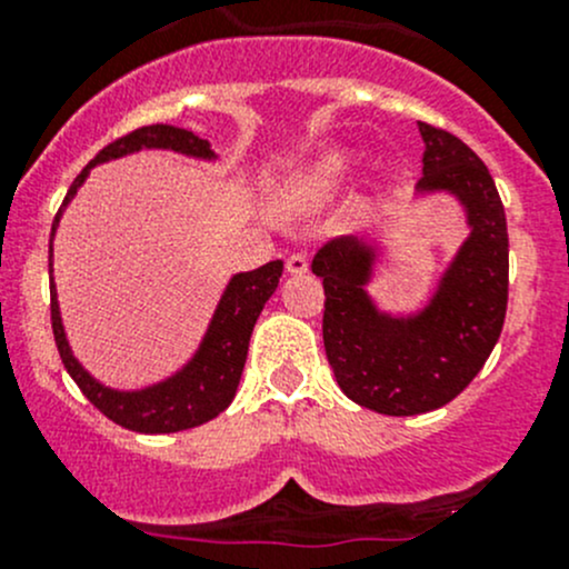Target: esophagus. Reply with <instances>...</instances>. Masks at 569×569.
Returning a JSON list of instances; mask_svg holds the SVG:
<instances>
[{
  "label": "esophagus",
  "mask_w": 569,
  "mask_h": 569,
  "mask_svg": "<svg viewBox=\"0 0 569 569\" xmlns=\"http://www.w3.org/2000/svg\"><path fill=\"white\" fill-rule=\"evenodd\" d=\"M286 269H289L291 274H306L308 272V256H302V252H295V256L286 258Z\"/></svg>",
  "instance_id": "1"
}]
</instances>
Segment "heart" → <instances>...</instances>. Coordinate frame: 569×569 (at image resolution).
Instances as JSON below:
<instances>
[{"mask_svg":"<svg viewBox=\"0 0 569 569\" xmlns=\"http://www.w3.org/2000/svg\"><path fill=\"white\" fill-rule=\"evenodd\" d=\"M352 151L347 148H330L319 153L308 164H302L297 173L289 176L280 192V203L291 211H317L330 203L347 183L352 173Z\"/></svg>","mask_w":569,"mask_h":569,"instance_id":"1","label":"heart"}]
</instances>
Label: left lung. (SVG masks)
Segmentation results:
<instances>
[{"mask_svg": "<svg viewBox=\"0 0 569 569\" xmlns=\"http://www.w3.org/2000/svg\"><path fill=\"white\" fill-rule=\"evenodd\" d=\"M418 198L451 194L468 226L429 300L407 313L377 306L369 283L386 248L377 239H332L311 263L325 286L321 336L338 388L382 416H418L449 405L490 358L507 317L509 237L496 181L455 134L429 123H418Z\"/></svg>", "mask_w": 569, "mask_h": 569, "instance_id": "obj_1", "label": "left lung"}]
</instances>
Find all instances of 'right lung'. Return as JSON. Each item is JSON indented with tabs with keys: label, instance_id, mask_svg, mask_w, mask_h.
<instances>
[{
	"label": "right lung",
	"instance_id": "obj_1",
	"mask_svg": "<svg viewBox=\"0 0 569 569\" xmlns=\"http://www.w3.org/2000/svg\"><path fill=\"white\" fill-rule=\"evenodd\" d=\"M137 151H173L181 153V157L200 159V162H217V153L211 151L209 140L168 123L142 126V129L109 142L107 148H101V151L96 153L93 162H90L88 168L77 176V181L71 183L60 211H57L54 222H51V330H54L57 352H60L62 366L68 369L71 380L77 382L79 391L88 396V399L104 412L109 421L120 423V427L131 429V432L168 435L181 432V429L200 427V423L217 418L228 405H231L233 396H237L239 380H242L244 360H248L252 327H256V319L261 317L269 297L278 289L280 274H283V261H269L263 263V267L252 269V272H237L228 280L226 291H222L220 302H217L214 308V317H211L209 327H206L198 349H194L192 358H189L176 375L164 377V380L153 382V386L134 388V391H118V388H109L101 380H96V377L77 360L71 343H68L66 327H62L60 302H57L54 286V261H51V258H54L51 256V248H54V244L51 242H54L62 211L71 203L77 189L84 183V178L90 176V170H93L96 164L112 162V159L129 157V153Z\"/></svg>",
	"mask_w": 569,
	"mask_h": 569
}]
</instances>
